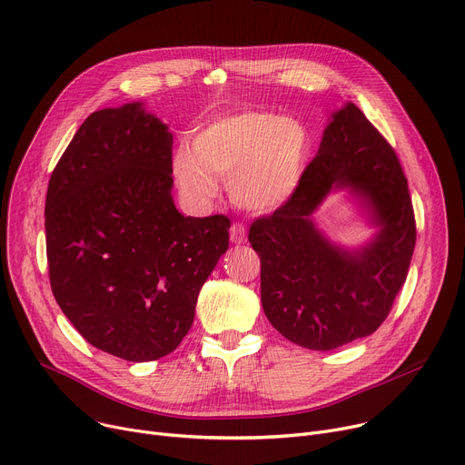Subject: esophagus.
<instances>
[{"label": "esophagus", "mask_w": 465, "mask_h": 465, "mask_svg": "<svg viewBox=\"0 0 465 465\" xmlns=\"http://www.w3.org/2000/svg\"><path fill=\"white\" fill-rule=\"evenodd\" d=\"M231 242L240 245V243H245L247 240V231H245V225L243 223H232L231 225Z\"/></svg>", "instance_id": "34e87169"}]
</instances>
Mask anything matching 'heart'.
Wrapping results in <instances>:
<instances>
[{
	"label": "heart",
	"mask_w": 465,
	"mask_h": 465,
	"mask_svg": "<svg viewBox=\"0 0 465 465\" xmlns=\"http://www.w3.org/2000/svg\"><path fill=\"white\" fill-rule=\"evenodd\" d=\"M307 149L302 124L272 112H245L201 130L192 149L178 147L173 173L193 199L216 195V178H223L240 208L270 212L298 188Z\"/></svg>",
	"instance_id": "1"
}]
</instances>
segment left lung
<instances>
[{
    "label": "left lung",
    "instance_id": "obj_1",
    "mask_svg": "<svg viewBox=\"0 0 465 465\" xmlns=\"http://www.w3.org/2000/svg\"><path fill=\"white\" fill-rule=\"evenodd\" d=\"M333 189H348L379 227L344 250L310 216ZM415 216L401 162L355 104L331 114L314 160L291 199L257 218L249 242L261 257V302L270 324L309 350H335L374 333L406 281Z\"/></svg>",
    "mask_w": 465,
    "mask_h": 465
}]
</instances>
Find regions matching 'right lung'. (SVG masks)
<instances>
[{"instance_id":"add662e5","label":"right lung","mask_w":465,"mask_h":465,"mask_svg":"<svg viewBox=\"0 0 465 465\" xmlns=\"http://www.w3.org/2000/svg\"><path fill=\"white\" fill-rule=\"evenodd\" d=\"M173 134L141 102L91 114L46 193L50 284L94 348L132 363L183 342L199 291L229 247L227 216L176 210Z\"/></svg>"}]
</instances>
